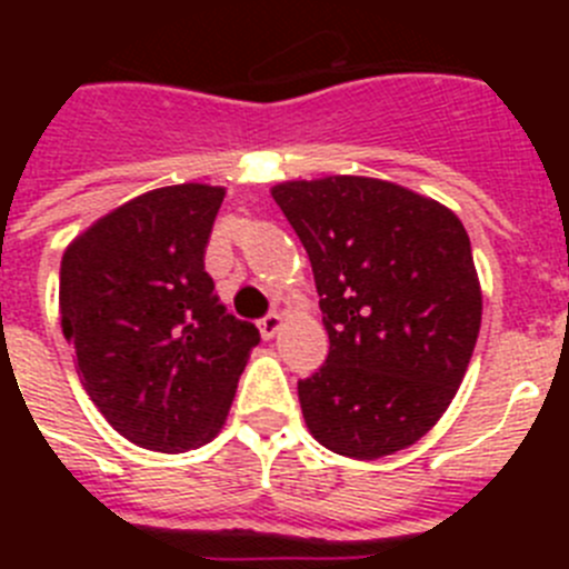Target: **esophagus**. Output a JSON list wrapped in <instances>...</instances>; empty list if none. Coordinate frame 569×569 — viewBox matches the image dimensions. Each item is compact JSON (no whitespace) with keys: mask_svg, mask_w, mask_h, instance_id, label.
I'll return each instance as SVG.
<instances>
[{"mask_svg":"<svg viewBox=\"0 0 569 569\" xmlns=\"http://www.w3.org/2000/svg\"><path fill=\"white\" fill-rule=\"evenodd\" d=\"M279 330H281V316L279 313H268L264 319H259V333L264 336V339H273Z\"/></svg>","mask_w":569,"mask_h":569,"instance_id":"1","label":"esophagus"}]
</instances>
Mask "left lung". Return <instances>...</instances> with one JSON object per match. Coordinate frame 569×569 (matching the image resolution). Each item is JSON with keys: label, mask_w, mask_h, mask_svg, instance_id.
<instances>
[{"label": "left lung", "mask_w": 569, "mask_h": 569, "mask_svg": "<svg viewBox=\"0 0 569 569\" xmlns=\"http://www.w3.org/2000/svg\"><path fill=\"white\" fill-rule=\"evenodd\" d=\"M310 256L330 353L299 381L319 445L373 461L416 445L453 401L481 328L470 236L445 204L367 176L281 182Z\"/></svg>", "instance_id": "obj_1"}]
</instances>
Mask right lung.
Instances as JSON below:
<instances>
[{
  "instance_id": "right-lung-1",
  "label": "right lung",
  "mask_w": 569,
  "mask_h": 569,
  "mask_svg": "<svg viewBox=\"0 0 569 569\" xmlns=\"http://www.w3.org/2000/svg\"><path fill=\"white\" fill-rule=\"evenodd\" d=\"M224 188L136 196L70 241L59 270L62 333L90 401L128 441L184 453L222 430L250 321L228 313L204 270Z\"/></svg>"
}]
</instances>
